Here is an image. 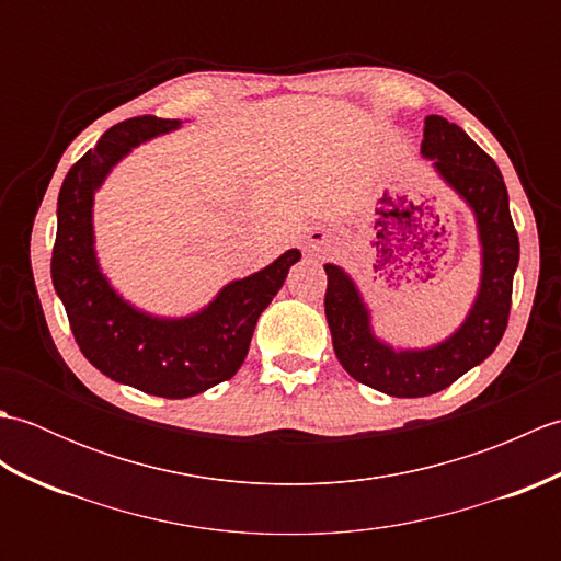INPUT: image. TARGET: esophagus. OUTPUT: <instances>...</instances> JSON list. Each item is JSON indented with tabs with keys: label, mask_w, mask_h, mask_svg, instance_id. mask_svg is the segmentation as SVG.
Here are the masks:
<instances>
[{
	"label": "esophagus",
	"mask_w": 561,
	"mask_h": 561,
	"mask_svg": "<svg viewBox=\"0 0 561 561\" xmlns=\"http://www.w3.org/2000/svg\"><path fill=\"white\" fill-rule=\"evenodd\" d=\"M332 245H335V238H332V233L325 229H313L306 236V243H304L308 253H313V255H328Z\"/></svg>",
	"instance_id": "obj_1"
}]
</instances>
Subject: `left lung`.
I'll return each instance as SVG.
<instances>
[{
  "instance_id": "8db88e82",
  "label": "left lung",
  "mask_w": 561,
  "mask_h": 561,
  "mask_svg": "<svg viewBox=\"0 0 561 561\" xmlns=\"http://www.w3.org/2000/svg\"><path fill=\"white\" fill-rule=\"evenodd\" d=\"M422 153L434 159L438 175L468 202L478 219L482 284L465 323L436 347L392 350L374 337L354 282L337 265H325V318L342 368L359 383L392 398L434 396L496 350L508 325L520 253L504 178L490 153L440 115L424 117Z\"/></svg>"
}]
</instances>
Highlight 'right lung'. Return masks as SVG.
Wrapping results in <instances>:
<instances>
[{
    "label": "right lung",
    "instance_id": "1",
    "mask_svg": "<svg viewBox=\"0 0 561 561\" xmlns=\"http://www.w3.org/2000/svg\"><path fill=\"white\" fill-rule=\"evenodd\" d=\"M178 125L153 115L129 117L71 165L57 197L50 262L55 291L81 354L117 383L171 400L197 396L236 376L260 313L301 257L296 248L287 250L265 270L226 284L205 311L190 318H151L111 289L93 253V193L129 149Z\"/></svg>",
    "mask_w": 561,
    "mask_h": 561
}]
</instances>
